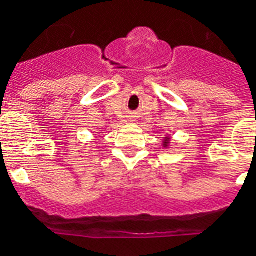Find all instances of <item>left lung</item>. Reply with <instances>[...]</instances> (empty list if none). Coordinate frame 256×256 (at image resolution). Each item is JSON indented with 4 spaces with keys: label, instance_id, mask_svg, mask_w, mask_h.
Returning <instances> with one entry per match:
<instances>
[{
    "label": "left lung",
    "instance_id": "obj_1",
    "mask_svg": "<svg viewBox=\"0 0 256 256\" xmlns=\"http://www.w3.org/2000/svg\"><path fill=\"white\" fill-rule=\"evenodd\" d=\"M170 140H171V136H164V142H162V146H164V148H170Z\"/></svg>",
    "mask_w": 256,
    "mask_h": 256
}]
</instances>
